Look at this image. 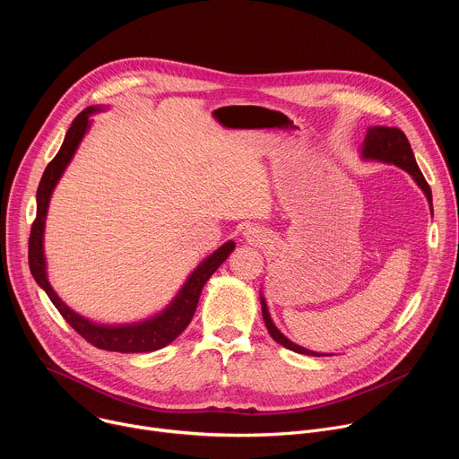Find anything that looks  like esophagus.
<instances>
[{"mask_svg":"<svg viewBox=\"0 0 459 459\" xmlns=\"http://www.w3.org/2000/svg\"><path fill=\"white\" fill-rule=\"evenodd\" d=\"M243 238L248 241V243H254V245H264L267 241V234L264 230H259L255 227H250L243 232Z\"/></svg>","mask_w":459,"mask_h":459,"instance_id":"esophagus-1","label":"esophagus"}]
</instances>
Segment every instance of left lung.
Returning a JSON list of instances; mask_svg holds the SVG:
<instances>
[{
    "mask_svg": "<svg viewBox=\"0 0 459 459\" xmlns=\"http://www.w3.org/2000/svg\"><path fill=\"white\" fill-rule=\"evenodd\" d=\"M361 160L365 161H379V163H386V165H396L400 169H403L405 172H409L412 176V179L416 181V185L423 190L425 198L430 205V212H432V192L429 183L425 181L414 152L411 149V143L407 140V136L402 133L400 128L396 126H368L367 128V136L363 140L361 145ZM259 299H261V312H264V319L269 329V334L273 336L274 342H278L280 345H283L289 351H294L298 354H307V356H329V354H321V352H314L308 351L305 347L296 345L294 342H290L285 334H281V331L274 325L271 314H269V307L267 301L264 298V294L259 292Z\"/></svg>",
    "mask_w": 459,
    "mask_h": 459,
    "instance_id": "8db88e82",
    "label": "left lung"
}]
</instances>
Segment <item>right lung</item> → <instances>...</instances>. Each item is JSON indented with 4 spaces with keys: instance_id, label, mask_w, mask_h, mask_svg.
Instances as JSON below:
<instances>
[{
    "instance_id": "obj_1",
    "label": "right lung",
    "mask_w": 459,
    "mask_h": 459,
    "mask_svg": "<svg viewBox=\"0 0 459 459\" xmlns=\"http://www.w3.org/2000/svg\"><path fill=\"white\" fill-rule=\"evenodd\" d=\"M101 108L103 107L100 105L87 107L82 114L76 116V119L69 128V133L65 134L61 149L57 151L56 158L47 165L41 176V181L36 192V204H38L36 221L32 223L30 239H29V265L36 283L47 292L54 307L59 310V314L67 319V323L73 326V329L78 334H82L89 343L103 351L123 352V354L152 352L172 343L186 329L195 312V307H198L205 283L229 257V254L236 248V243L230 239L223 243L218 250H214L211 255H207L202 264L190 273V276L185 280L183 287L178 290L172 301L163 310H160L158 314L147 319L134 321V323L105 325L78 314L65 303L56 294L47 276V259H45V248H43L45 220H47L52 192L57 181L61 179L65 169H67L69 163L73 161L80 143L83 142L85 134L89 133V128L92 125L91 116L100 112Z\"/></svg>"
}]
</instances>
